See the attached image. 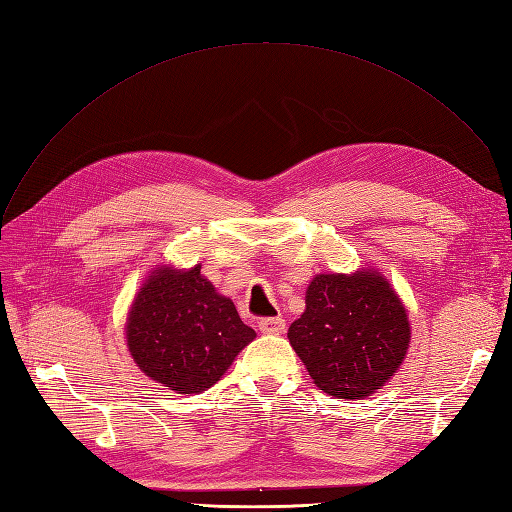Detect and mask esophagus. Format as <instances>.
<instances>
[{
    "instance_id": "obj_1",
    "label": "esophagus",
    "mask_w": 512,
    "mask_h": 512,
    "mask_svg": "<svg viewBox=\"0 0 512 512\" xmlns=\"http://www.w3.org/2000/svg\"><path fill=\"white\" fill-rule=\"evenodd\" d=\"M258 329L262 331V334H275V336H280V334H284L286 321L282 319V316H269V319H262V321L258 323Z\"/></svg>"
}]
</instances>
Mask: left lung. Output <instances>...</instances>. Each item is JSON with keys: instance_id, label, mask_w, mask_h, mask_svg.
I'll return each mask as SVG.
<instances>
[{"instance_id": "obj_1", "label": "left lung", "mask_w": 512, "mask_h": 512, "mask_svg": "<svg viewBox=\"0 0 512 512\" xmlns=\"http://www.w3.org/2000/svg\"><path fill=\"white\" fill-rule=\"evenodd\" d=\"M288 340L323 392L364 398L403 364L411 327L381 273H321L306 290V312L288 327Z\"/></svg>"}]
</instances>
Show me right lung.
Returning a JSON list of instances; mask_svg holds the SVG:
<instances>
[{
    "mask_svg": "<svg viewBox=\"0 0 512 512\" xmlns=\"http://www.w3.org/2000/svg\"><path fill=\"white\" fill-rule=\"evenodd\" d=\"M254 338L256 331L204 278L200 265L150 273L127 316L135 364L178 394L209 390Z\"/></svg>",
    "mask_w": 512,
    "mask_h": 512,
    "instance_id": "right-lung-1",
    "label": "right lung"
}]
</instances>
